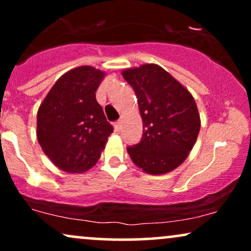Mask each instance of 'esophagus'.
Returning a JSON list of instances; mask_svg holds the SVG:
<instances>
[{"label": "esophagus", "instance_id": "34e87169", "mask_svg": "<svg viewBox=\"0 0 251 251\" xmlns=\"http://www.w3.org/2000/svg\"><path fill=\"white\" fill-rule=\"evenodd\" d=\"M122 125H123V122L122 120H118V122L114 123V128H116V131H120L122 129Z\"/></svg>", "mask_w": 251, "mask_h": 251}]
</instances>
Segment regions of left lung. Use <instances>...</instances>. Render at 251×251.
<instances>
[{"label":"left lung","mask_w":251,"mask_h":251,"mask_svg":"<svg viewBox=\"0 0 251 251\" xmlns=\"http://www.w3.org/2000/svg\"><path fill=\"white\" fill-rule=\"evenodd\" d=\"M134 89L143 119V138L127 152L138 168L149 175L177 169L194 148L201 118L194 97L169 72L145 63L122 72Z\"/></svg>","instance_id":"left-lung-1"}]
</instances>
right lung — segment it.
Wrapping results in <instances>:
<instances>
[{
	"mask_svg": "<svg viewBox=\"0 0 251 251\" xmlns=\"http://www.w3.org/2000/svg\"><path fill=\"white\" fill-rule=\"evenodd\" d=\"M103 77L105 72L92 66L68 71L37 111V142L51 163L68 174L93 168L113 132L96 99Z\"/></svg>",
	"mask_w": 251,
	"mask_h": 251,
	"instance_id": "1",
	"label": "right lung"
}]
</instances>
